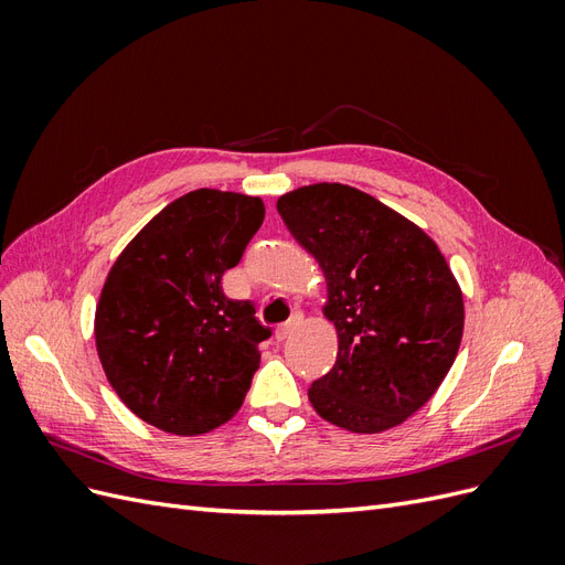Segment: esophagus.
Masks as SVG:
<instances>
[{
  "label": "esophagus",
  "instance_id": "obj_1",
  "mask_svg": "<svg viewBox=\"0 0 565 565\" xmlns=\"http://www.w3.org/2000/svg\"><path fill=\"white\" fill-rule=\"evenodd\" d=\"M301 320H303L301 316H292V318H289L285 324H280V328L276 330V339H278V341H285V339L292 337V334L299 330Z\"/></svg>",
  "mask_w": 565,
  "mask_h": 565
}]
</instances>
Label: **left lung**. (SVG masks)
<instances>
[{
    "label": "left lung",
    "instance_id": "1",
    "mask_svg": "<svg viewBox=\"0 0 565 565\" xmlns=\"http://www.w3.org/2000/svg\"><path fill=\"white\" fill-rule=\"evenodd\" d=\"M278 214L318 262L337 330V363L311 384L316 413L351 434H382L429 403L450 372L465 299L417 224L344 183L301 185Z\"/></svg>",
    "mask_w": 565,
    "mask_h": 565
}]
</instances>
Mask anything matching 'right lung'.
Masks as SVG:
<instances>
[{
    "instance_id": "add662e5",
    "label": "right lung",
    "mask_w": 565,
    "mask_h": 565,
    "mask_svg": "<svg viewBox=\"0 0 565 565\" xmlns=\"http://www.w3.org/2000/svg\"><path fill=\"white\" fill-rule=\"evenodd\" d=\"M264 202L200 188L169 202L117 256L94 316L98 361L131 413L200 436L241 409L270 337L221 276L264 224Z\"/></svg>"
}]
</instances>
